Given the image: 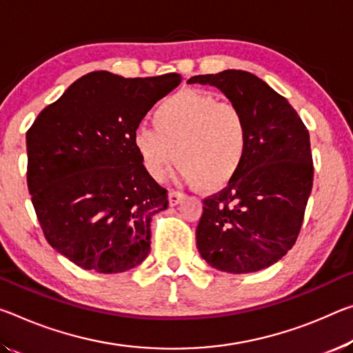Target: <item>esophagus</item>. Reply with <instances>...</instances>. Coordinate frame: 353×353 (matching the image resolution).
I'll use <instances>...</instances> for the list:
<instances>
[{
    "instance_id": "esophagus-1",
    "label": "esophagus",
    "mask_w": 353,
    "mask_h": 353,
    "mask_svg": "<svg viewBox=\"0 0 353 353\" xmlns=\"http://www.w3.org/2000/svg\"><path fill=\"white\" fill-rule=\"evenodd\" d=\"M182 198H183V194L179 192H174V190H170V193H168V201H170L171 205H177L182 201Z\"/></svg>"
}]
</instances>
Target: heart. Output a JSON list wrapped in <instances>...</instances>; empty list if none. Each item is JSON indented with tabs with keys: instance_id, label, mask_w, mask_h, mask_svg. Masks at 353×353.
Returning a JSON list of instances; mask_svg holds the SVG:
<instances>
[{
	"instance_id": "1",
	"label": "heart",
	"mask_w": 353,
	"mask_h": 353,
	"mask_svg": "<svg viewBox=\"0 0 353 353\" xmlns=\"http://www.w3.org/2000/svg\"><path fill=\"white\" fill-rule=\"evenodd\" d=\"M138 127L133 148L148 174L160 181L177 160L179 176L204 190L226 187L242 170L250 128L242 111L203 91H181Z\"/></svg>"
}]
</instances>
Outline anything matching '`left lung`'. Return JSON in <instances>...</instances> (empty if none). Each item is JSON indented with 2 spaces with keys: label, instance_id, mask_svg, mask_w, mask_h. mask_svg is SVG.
Listing matches in <instances>:
<instances>
[{
  "label": "left lung",
  "instance_id": "obj_1",
  "mask_svg": "<svg viewBox=\"0 0 353 353\" xmlns=\"http://www.w3.org/2000/svg\"><path fill=\"white\" fill-rule=\"evenodd\" d=\"M188 83L220 89L250 128L242 170L203 201L198 251L216 270L259 272L281 259L299 237L312 190L310 133L288 100L250 72L229 69Z\"/></svg>",
  "mask_w": 353,
  "mask_h": 353
}]
</instances>
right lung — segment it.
<instances>
[{"label":"right lung","instance_id":"1","mask_svg":"<svg viewBox=\"0 0 353 353\" xmlns=\"http://www.w3.org/2000/svg\"><path fill=\"white\" fill-rule=\"evenodd\" d=\"M166 74L83 75L26 133L28 190L47 242L85 270L122 273L150 251V221L168 207L133 148L148 111L179 86Z\"/></svg>","mask_w":353,"mask_h":353}]
</instances>
